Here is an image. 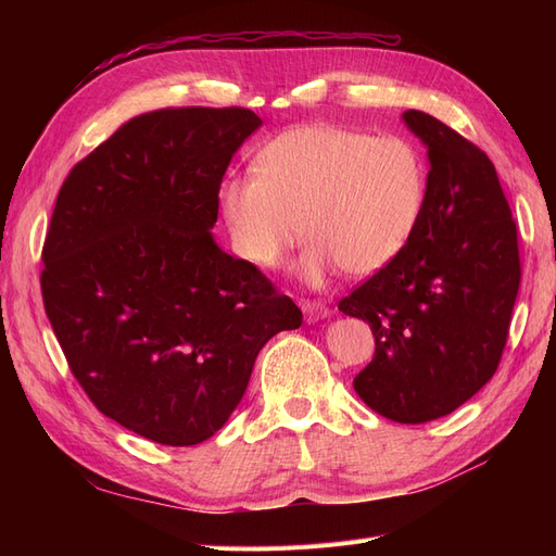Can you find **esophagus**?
Wrapping results in <instances>:
<instances>
[{
	"mask_svg": "<svg viewBox=\"0 0 556 556\" xmlns=\"http://www.w3.org/2000/svg\"><path fill=\"white\" fill-rule=\"evenodd\" d=\"M301 311H304L306 323H319V319L329 317V308L323 304V301H301Z\"/></svg>",
	"mask_w": 556,
	"mask_h": 556,
	"instance_id": "esophagus-1",
	"label": "esophagus"
}]
</instances>
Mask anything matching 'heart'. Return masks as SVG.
Listing matches in <instances>:
<instances>
[{
	"label": "heart",
	"instance_id": "1",
	"mask_svg": "<svg viewBox=\"0 0 556 556\" xmlns=\"http://www.w3.org/2000/svg\"><path fill=\"white\" fill-rule=\"evenodd\" d=\"M427 188V162L410 139L311 123L266 141L252 174L227 176L217 208L233 252L264 271L304 231L299 276L323 288L339 268L366 278L390 266L415 239Z\"/></svg>",
	"mask_w": 556,
	"mask_h": 556
}]
</instances>
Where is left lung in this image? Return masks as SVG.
<instances>
[{
  "label": "left lung",
  "mask_w": 556,
  "mask_h": 556,
  "mask_svg": "<svg viewBox=\"0 0 556 556\" xmlns=\"http://www.w3.org/2000/svg\"><path fill=\"white\" fill-rule=\"evenodd\" d=\"M401 121L427 146L429 188L410 245L341 299L371 325L376 355L355 378L368 408L401 425L457 410L490 382L519 290L517 227L492 160L433 115Z\"/></svg>",
  "instance_id": "1"
}]
</instances>
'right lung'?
I'll use <instances>...</instances> for the list:
<instances>
[{"label":"right lung","instance_id":"1","mask_svg":"<svg viewBox=\"0 0 556 556\" xmlns=\"http://www.w3.org/2000/svg\"><path fill=\"white\" fill-rule=\"evenodd\" d=\"M250 109L131 117L66 176L43 243L46 315L94 406L160 445L237 410L260 350L301 311L215 243L217 188Z\"/></svg>","mask_w":556,"mask_h":556}]
</instances>
